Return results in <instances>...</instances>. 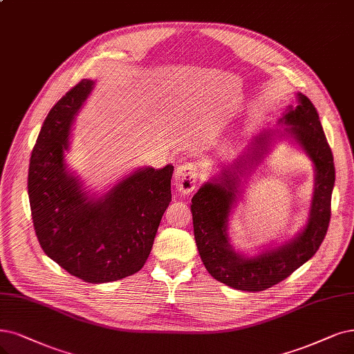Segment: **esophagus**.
Here are the masks:
<instances>
[{"label": "esophagus", "mask_w": 354, "mask_h": 354, "mask_svg": "<svg viewBox=\"0 0 354 354\" xmlns=\"http://www.w3.org/2000/svg\"><path fill=\"white\" fill-rule=\"evenodd\" d=\"M174 182L178 191L189 194L197 187L198 182V167L197 165H194L191 162H187L184 165H180L176 167L175 175H174Z\"/></svg>", "instance_id": "esophagus-1"}]
</instances>
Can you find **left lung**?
<instances>
[{"label": "left lung", "instance_id": "8db88e82", "mask_svg": "<svg viewBox=\"0 0 354 354\" xmlns=\"http://www.w3.org/2000/svg\"><path fill=\"white\" fill-rule=\"evenodd\" d=\"M296 106H287L277 121L281 128H264L252 137L233 163H220V172L192 197L194 236L201 261L212 276L236 290H267L309 261L325 238L331 217L335 167L318 112L302 93ZM280 140L302 149L314 165V192L306 226L295 237L268 245L250 256L234 250L228 236L230 216L237 205L243 182Z\"/></svg>", "mask_w": 354, "mask_h": 354}]
</instances>
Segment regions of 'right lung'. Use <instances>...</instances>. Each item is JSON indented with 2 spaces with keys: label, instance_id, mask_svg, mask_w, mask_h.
Segmentation results:
<instances>
[{
  "label": "right lung",
  "instance_id": "right-lung-1",
  "mask_svg": "<svg viewBox=\"0 0 354 354\" xmlns=\"http://www.w3.org/2000/svg\"><path fill=\"white\" fill-rule=\"evenodd\" d=\"M93 88L84 78L49 111L32 151L28 191L44 252L71 276L97 284L133 276L146 264L172 200L174 166L138 167L104 192H90L65 153Z\"/></svg>",
  "mask_w": 354,
  "mask_h": 354
}]
</instances>
